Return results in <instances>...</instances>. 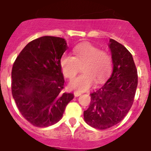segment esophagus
Here are the masks:
<instances>
[{
    "mask_svg": "<svg viewBox=\"0 0 151 151\" xmlns=\"http://www.w3.org/2000/svg\"><path fill=\"white\" fill-rule=\"evenodd\" d=\"M81 93H80V92H78V91H75L74 92V96L75 97H78V96H80L81 95Z\"/></svg>",
    "mask_w": 151,
    "mask_h": 151,
    "instance_id": "1",
    "label": "esophagus"
}]
</instances>
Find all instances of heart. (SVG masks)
<instances>
[{"label": "heart", "mask_w": 151, "mask_h": 151, "mask_svg": "<svg viewBox=\"0 0 151 151\" xmlns=\"http://www.w3.org/2000/svg\"><path fill=\"white\" fill-rule=\"evenodd\" d=\"M73 57L63 54L60 59L61 71L66 78L73 79L82 66L83 73L69 85L72 90L82 92L103 82L110 75L112 58L107 52L90 43L77 45L73 50Z\"/></svg>", "instance_id": "obj_1"}]
</instances>
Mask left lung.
<instances>
[{
	"mask_svg": "<svg viewBox=\"0 0 151 151\" xmlns=\"http://www.w3.org/2000/svg\"><path fill=\"white\" fill-rule=\"evenodd\" d=\"M113 69L100 89L90 94V106L84 111L86 123L97 129L116 125L129 113L138 86V72L132 55L120 43L110 39Z\"/></svg>",
	"mask_w": 151,
	"mask_h": 151,
	"instance_id": "1",
	"label": "left lung"
}]
</instances>
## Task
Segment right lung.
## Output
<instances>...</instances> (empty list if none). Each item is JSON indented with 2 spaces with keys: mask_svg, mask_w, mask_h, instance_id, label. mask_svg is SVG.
<instances>
[{
  "mask_svg": "<svg viewBox=\"0 0 151 151\" xmlns=\"http://www.w3.org/2000/svg\"><path fill=\"white\" fill-rule=\"evenodd\" d=\"M67 48L64 38L43 36L30 41L13 65L12 95L22 116L36 127L60 120L74 97L63 91L60 59Z\"/></svg>",
  "mask_w": 151,
  "mask_h": 151,
  "instance_id": "add662e5",
  "label": "right lung"
}]
</instances>
